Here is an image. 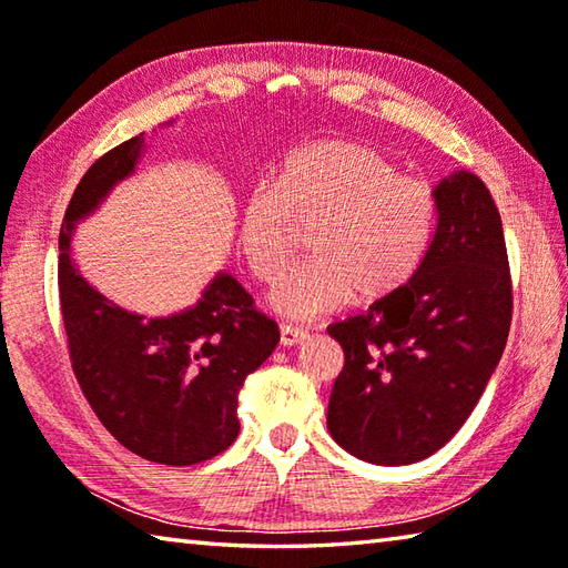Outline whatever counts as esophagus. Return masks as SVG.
Masks as SVG:
<instances>
[{
    "label": "esophagus",
    "mask_w": 568,
    "mask_h": 568,
    "mask_svg": "<svg viewBox=\"0 0 568 568\" xmlns=\"http://www.w3.org/2000/svg\"><path fill=\"white\" fill-rule=\"evenodd\" d=\"M307 335L305 328H297V325H281V343L283 345H295L301 343Z\"/></svg>",
    "instance_id": "1"
}]
</instances>
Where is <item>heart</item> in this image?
<instances>
[{
  "label": "heart",
  "instance_id": "obj_1",
  "mask_svg": "<svg viewBox=\"0 0 568 568\" xmlns=\"http://www.w3.org/2000/svg\"><path fill=\"white\" fill-rule=\"evenodd\" d=\"M438 197L426 180L400 175L376 148L318 140L293 150L267 187L250 190L237 217V245L257 281L275 285L307 230L313 261L273 293L293 318H313L351 301L381 303L398 293L428 253Z\"/></svg>",
  "mask_w": 568,
  "mask_h": 568
}]
</instances>
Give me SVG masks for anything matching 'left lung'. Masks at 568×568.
Here are the masks:
<instances>
[{"mask_svg": "<svg viewBox=\"0 0 568 568\" xmlns=\"http://www.w3.org/2000/svg\"><path fill=\"white\" fill-rule=\"evenodd\" d=\"M436 197V233L410 283L328 328L345 355L328 430L368 464H416L446 446L476 408L511 328L514 285L491 192L458 172Z\"/></svg>", "mask_w": 568, "mask_h": 568, "instance_id": "1", "label": "left lung"}]
</instances>
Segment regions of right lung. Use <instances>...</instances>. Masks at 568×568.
Masks as SVG:
<instances>
[{"instance_id": "add662e5", "label": "right lung", "mask_w": 568, "mask_h": 568, "mask_svg": "<svg viewBox=\"0 0 568 568\" xmlns=\"http://www.w3.org/2000/svg\"><path fill=\"white\" fill-rule=\"evenodd\" d=\"M142 134L104 152L67 205L57 267L62 323L74 378L102 426L152 464L192 466L233 446L237 393L273 353L281 331L225 273L190 311L142 318L74 271V220L134 170L145 148Z\"/></svg>"}]
</instances>
